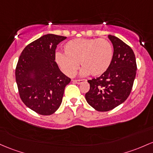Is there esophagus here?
Wrapping results in <instances>:
<instances>
[{"label": "esophagus", "instance_id": "obj_1", "mask_svg": "<svg viewBox=\"0 0 153 153\" xmlns=\"http://www.w3.org/2000/svg\"><path fill=\"white\" fill-rule=\"evenodd\" d=\"M83 80H82V79H80V80H73V81L74 82V83H78V84H79V83H82V82L83 81Z\"/></svg>", "mask_w": 153, "mask_h": 153}]
</instances>
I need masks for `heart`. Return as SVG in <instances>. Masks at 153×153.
<instances>
[{
	"mask_svg": "<svg viewBox=\"0 0 153 153\" xmlns=\"http://www.w3.org/2000/svg\"><path fill=\"white\" fill-rule=\"evenodd\" d=\"M65 54L56 53L55 60L61 70L73 76L78 68L81 74L99 76L107 71L112 62L113 48L105 38H78L70 41L64 46Z\"/></svg>",
	"mask_w": 153,
	"mask_h": 153,
	"instance_id": "b5f03b06",
	"label": "heart"
}]
</instances>
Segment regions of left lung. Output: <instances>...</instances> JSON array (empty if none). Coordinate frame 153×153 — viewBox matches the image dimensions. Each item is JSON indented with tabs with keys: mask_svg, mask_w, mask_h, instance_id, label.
Returning <instances> with one entry per match:
<instances>
[{
	"mask_svg": "<svg viewBox=\"0 0 153 153\" xmlns=\"http://www.w3.org/2000/svg\"><path fill=\"white\" fill-rule=\"evenodd\" d=\"M113 46L112 62L101 76L88 80L90 89L85 100L100 112L111 110L128 98L137 73V62L133 50L117 37L109 35Z\"/></svg>",
	"mask_w": 153,
	"mask_h": 153,
	"instance_id": "8db88e82",
	"label": "left lung"
}]
</instances>
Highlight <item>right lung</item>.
Masks as SVG:
<instances>
[{
    "label": "right lung",
    "instance_id": "obj_1",
    "mask_svg": "<svg viewBox=\"0 0 153 153\" xmlns=\"http://www.w3.org/2000/svg\"><path fill=\"white\" fill-rule=\"evenodd\" d=\"M66 38L53 34L41 36L25 47L18 60L15 76L19 97L40 115H49L58 110L71 80L55 62L56 46Z\"/></svg>",
    "mask_w": 153,
    "mask_h": 153
}]
</instances>
